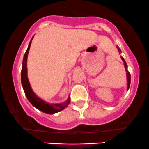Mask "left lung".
<instances>
[{"instance_id": "8db88e82", "label": "left lung", "mask_w": 149, "mask_h": 149, "mask_svg": "<svg viewBox=\"0 0 149 149\" xmlns=\"http://www.w3.org/2000/svg\"><path fill=\"white\" fill-rule=\"evenodd\" d=\"M118 50H119L120 52V51H121V50H120V48L118 47ZM121 58H122V60H123V62H124V65H125V68L126 73H127V90H128V89H129V88H130V73H129L128 70H127V64H126L124 58H123V57H121Z\"/></svg>"}]
</instances>
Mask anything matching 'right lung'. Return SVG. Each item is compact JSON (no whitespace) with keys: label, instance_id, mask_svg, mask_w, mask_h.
Instances as JSON below:
<instances>
[{"label":"right lung","instance_id":"1","mask_svg":"<svg viewBox=\"0 0 149 149\" xmlns=\"http://www.w3.org/2000/svg\"><path fill=\"white\" fill-rule=\"evenodd\" d=\"M31 38L29 44L28 48L26 49V52L24 54V56L23 58V63H22V84L23 86L24 91L25 95L27 97L29 102L34 107H35L37 109L42 112H45L46 114H55L60 111L65 109L66 107L69 104L70 101V97H68L67 101L64 103L61 104H49L47 103L44 100L39 98L37 95L34 93L33 90L31 89V86H30L29 82L27 77V67H26V62H27V57L29 54V50L31 46Z\"/></svg>","mask_w":149,"mask_h":149}]
</instances>
